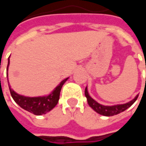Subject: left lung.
Listing matches in <instances>:
<instances>
[{"instance_id":"8db88e82","label":"left lung","mask_w":146,"mask_h":146,"mask_svg":"<svg viewBox=\"0 0 146 146\" xmlns=\"http://www.w3.org/2000/svg\"><path fill=\"white\" fill-rule=\"evenodd\" d=\"M84 94H85L86 98L88 99V103L89 106L95 110V112H97L99 114L106 116H114V115H116V114L121 113V112H123L124 110L128 109L130 106H131L133 103L137 100V98L138 97V95L133 100L127 103H125V104L116 105V106H102V105L99 104L97 102L95 101L93 98H91V96L89 95L88 92L87 88H85Z\"/></svg>"}]
</instances>
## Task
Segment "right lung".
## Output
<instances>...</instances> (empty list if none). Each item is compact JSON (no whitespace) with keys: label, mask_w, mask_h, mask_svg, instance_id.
<instances>
[{"label":"right lung","mask_w":146,"mask_h":146,"mask_svg":"<svg viewBox=\"0 0 146 146\" xmlns=\"http://www.w3.org/2000/svg\"><path fill=\"white\" fill-rule=\"evenodd\" d=\"M8 66H9V60H8L7 70H8ZM67 79L68 78L63 80L59 84V85L56 87V88L54 89L51 95L44 96V97H34V98L25 97L23 95H18L17 93H15L12 89H11V87L9 84L8 86H9V90H10L11 97L21 108H23L30 113H33L34 115L39 116V115L45 114L46 113L49 112L57 105L58 99H59L62 87L64 84V83L66 81Z\"/></svg>","instance_id":"add662e5"}]
</instances>
